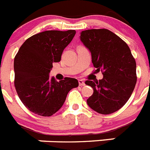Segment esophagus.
<instances>
[{"label": "esophagus", "mask_w": 150, "mask_h": 150, "mask_svg": "<svg viewBox=\"0 0 150 150\" xmlns=\"http://www.w3.org/2000/svg\"><path fill=\"white\" fill-rule=\"evenodd\" d=\"M78 82H79V85L80 86H84L85 85H86L83 79H79V80H78Z\"/></svg>", "instance_id": "34e87169"}]
</instances>
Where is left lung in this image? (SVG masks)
<instances>
[{
  "instance_id": "obj_1",
  "label": "left lung",
  "mask_w": 150,
  "mask_h": 150,
  "mask_svg": "<svg viewBox=\"0 0 150 150\" xmlns=\"http://www.w3.org/2000/svg\"><path fill=\"white\" fill-rule=\"evenodd\" d=\"M91 62L103 79L86 84L93 88L87 104L100 114H110L126 104L137 83L136 62L127 43L107 29H90L80 33Z\"/></svg>"
}]
</instances>
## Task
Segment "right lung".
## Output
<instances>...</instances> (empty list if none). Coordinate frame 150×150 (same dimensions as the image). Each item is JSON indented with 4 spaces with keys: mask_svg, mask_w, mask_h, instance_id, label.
<instances>
[{
    "mask_svg": "<svg viewBox=\"0 0 150 150\" xmlns=\"http://www.w3.org/2000/svg\"><path fill=\"white\" fill-rule=\"evenodd\" d=\"M75 30H46L26 40L14 59V85L21 101L30 111L51 116L60 109L67 94L76 88V79L58 82L50 78L52 63L59 62L63 50L71 43Z\"/></svg>",
    "mask_w": 150,
    "mask_h": 150,
    "instance_id": "obj_1",
    "label": "right lung"
}]
</instances>
